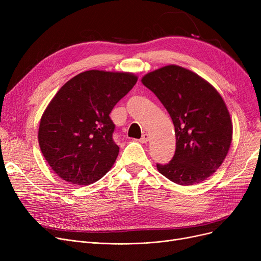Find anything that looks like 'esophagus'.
I'll list each match as a JSON object with an SVG mask.
<instances>
[{
	"mask_svg": "<svg viewBox=\"0 0 261 261\" xmlns=\"http://www.w3.org/2000/svg\"><path fill=\"white\" fill-rule=\"evenodd\" d=\"M148 140H149V135H148L147 133H145V134L142 135V138L140 139V142H141L142 144H146V143L148 142Z\"/></svg>",
	"mask_w": 261,
	"mask_h": 261,
	"instance_id": "1",
	"label": "esophagus"
}]
</instances>
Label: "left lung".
<instances>
[{"label": "left lung", "instance_id": "1", "mask_svg": "<svg viewBox=\"0 0 261 261\" xmlns=\"http://www.w3.org/2000/svg\"><path fill=\"white\" fill-rule=\"evenodd\" d=\"M143 85L166 108L176 138L172 160L158 170L180 185H194L211 176L224 161L232 125L224 100L196 73L167 65L147 74Z\"/></svg>", "mask_w": 261, "mask_h": 261}]
</instances>
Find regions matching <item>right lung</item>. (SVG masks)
<instances>
[{
	"mask_svg": "<svg viewBox=\"0 0 261 261\" xmlns=\"http://www.w3.org/2000/svg\"><path fill=\"white\" fill-rule=\"evenodd\" d=\"M130 73H80L55 95L41 117L38 140L48 165L66 182L89 185L110 170L118 155L110 113L135 86Z\"/></svg>",
	"mask_w": 261,
	"mask_h": 261,
	"instance_id": "obj_1",
	"label": "right lung"
}]
</instances>
